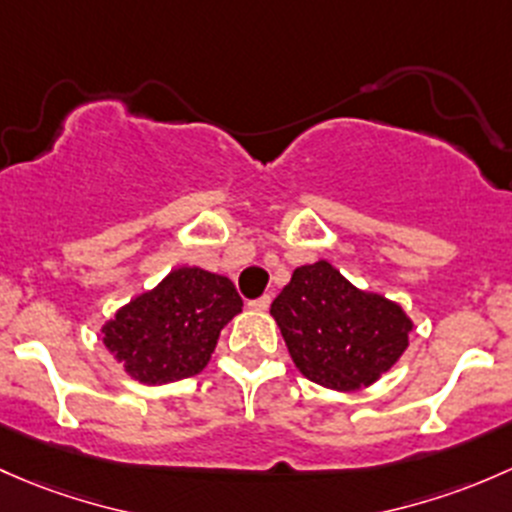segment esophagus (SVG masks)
<instances>
[{
    "label": "esophagus",
    "mask_w": 512,
    "mask_h": 512,
    "mask_svg": "<svg viewBox=\"0 0 512 512\" xmlns=\"http://www.w3.org/2000/svg\"><path fill=\"white\" fill-rule=\"evenodd\" d=\"M268 305H271V295H261V298L251 300L249 308L251 310H268Z\"/></svg>",
    "instance_id": "1"
}]
</instances>
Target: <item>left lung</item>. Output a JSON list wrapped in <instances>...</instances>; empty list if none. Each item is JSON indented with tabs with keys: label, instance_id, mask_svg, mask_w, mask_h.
I'll return each instance as SVG.
<instances>
[{
	"label": "left lung",
	"instance_id": "left-lung-1",
	"mask_svg": "<svg viewBox=\"0 0 512 512\" xmlns=\"http://www.w3.org/2000/svg\"><path fill=\"white\" fill-rule=\"evenodd\" d=\"M271 315L300 374L337 392L370 387L392 370L414 328L402 305L360 291L328 261L295 268Z\"/></svg>",
	"mask_w": 512,
	"mask_h": 512
}]
</instances>
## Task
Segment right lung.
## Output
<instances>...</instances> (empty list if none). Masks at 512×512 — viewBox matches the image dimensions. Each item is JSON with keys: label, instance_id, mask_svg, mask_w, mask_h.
Segmentation results:
<instances>
[{"label": "right lung", "instance_id": "add662e5", "mask_svg": "<svg viewBox=\"0 0 512 512\" xmlns=\"http://www.w3.org/2000/svg\"><path fill=\"white\" fill-rule=\"evenodd\" d=\"M241 308L229 278L182 266L123 305L100 333L130 377L142 384H170L207 367L221 328Z\"/></svg>", "mask_w": 512, "mask_h": 512}]
</instances>
